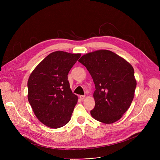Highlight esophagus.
I'll return each instance as SVG.
<instances>
[{"label":"esophagus","mask_w":160,"mask_h":160,"mask_svg":"<svg viewBox=\"0 0 160 160\" xmlns=\"http://www.w3.org/2000/svg\"><path fill=\"white\" fill-rule=\"evenodd\" d=\"M79 98H80V99L81 100H83V99H84V98H85V96H82V95H80V96H79Z\"/></svg>","instance_id":"1"}]
</instances>
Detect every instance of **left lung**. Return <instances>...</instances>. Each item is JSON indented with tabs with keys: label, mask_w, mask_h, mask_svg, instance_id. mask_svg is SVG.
Listing matches in <instances>:
<instances>
[{
	"label": "left lung",
	"mask_w": 160,
	"mask_h": 160,
	"mask_svg": "<svg viewBox=\"0 0 160 160\" xmlns=\"http://www.w3.org/2000/svg\"><path fill=\"white\" fill-rule=\"evenodd\" d=\"M95 84V107L90 111L96 120L110 124L120 120L129 108L136 88L132 66L117 54L99 50L82 56Z\"/></svg>",
	"instance_id": "obj_1"
}]
</instances>
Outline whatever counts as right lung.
<instances>
[{
  "label": "right lung",
  "instance_id": "add662e5",
  "mask_svg": "<svg viewBox=\"0 0 160 160\" xmlns=\"http://www.w3.org/2000/svg\"><path fill=\"white\" fill-rule=\"evenodd\" d=\"M80 54L56 51L43 59L28 81V99L43 124L58 128L72 117L78 97L73 94L68 75Z\"/></svg>",
  "mask_w": 160,
  "mask_h": 160
}]
</instances>
